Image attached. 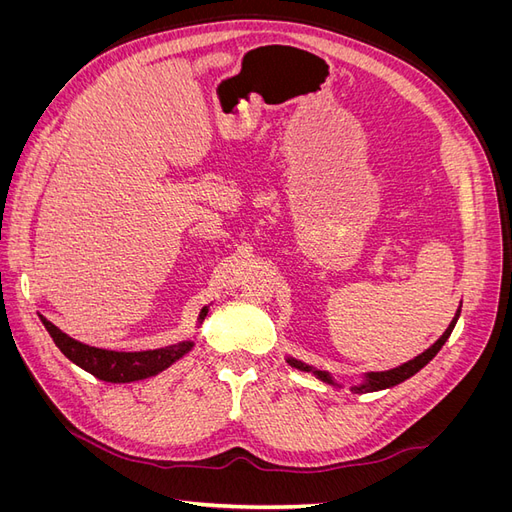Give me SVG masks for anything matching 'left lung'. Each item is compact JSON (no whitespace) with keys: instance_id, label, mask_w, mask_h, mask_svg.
<instances>
[{"instance_id":"8db88e82","label":"left lung","mask_w":512,"mask_h":512,"mask_svg":"<svg viewBox=\"0 0 512 512\" xmlns=\"http://www.w3.org/2000/svg\"><path fill=\"white\" fill-rule=\"evenodd\" d=\"M457 318H459V312H457V316L453 318V322L448 324V329L444 331V335L438 339L436 344H433L431 348H427L423 354H418L416 359H412V361H408V363H404V365H399V367H395V369H389V371H374V374H367V382L365 384H361V386H354V393H371V391H380V389H389V386H395V384H399V382H404V380H408L410 376H414L418 369H423L433 356H436L438 352H440V348L444 346V342L448 339V335L453 333V329H455V322H457ZM288 363L292 365V367H297V369H303V371H312V367H307V365H303L301 361H294V359H288ZM314 374L318 376V378H322L324 382H331V378L324 374V371H314Z\"/></svg>"}]
</instances>
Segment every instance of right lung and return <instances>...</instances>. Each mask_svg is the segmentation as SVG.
<instances>
[{
    "label": "right lung",
    "instance_id": "add662e5",
    "mask_svg": "<svg viewBox=\"0 0 512 512\" xmlns=\"http://www.w3.org/2000/svg\"><path fill=\"white\" fill-rule=\"evenodd\" d=\"M207 307L200 312V320H205ZM46 331L51 333L57 348L64 352L72 363L83 367L89 374L104 382H134L149 376L160 374L162 369L173 365L177 359L192 348V342H181L175 346H166L158 350L147 352H115V350H102L94 346H85L76 339L61 333L53 322L42 318Z\"/></svg>",
    "mask_w": 512,
    "mask_h": 512
}]
</instances>
